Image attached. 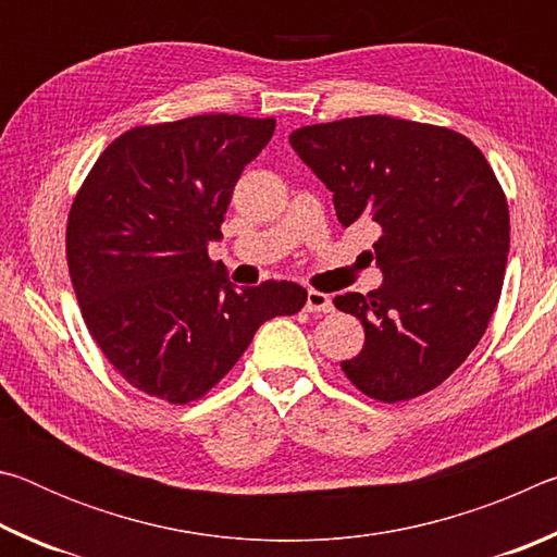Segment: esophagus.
Returning a JSON list of instances; mask_svg holds the SVG:
<instances>
[{"mask_svg": "<svg viewBox=\"0 0 557 557\" xmlns=\"http://www.w3.org/2000/svg\"><path fill=\"white\" fill-rule=\"evenodd\" d=\"M305 309H307V312H317V314L332 312V309H334L332 297L324 295V292L309 289V292H307V305H305Z\"/></svg>", "mask_w": 557, "mask_h": 557, "instance_id": "esophagus-1", "label": "esophagus"}]
</instances>
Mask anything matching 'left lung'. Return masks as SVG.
<instances>
[{
	"label": "left lung",
	"mask_w": 557,
	"mask_h": 557,
	"mask_svg": "<svg viewBox=\"0 0 557 557\" xmlns=\"http://www.w3.org/2000/svg\"><path fill=\"white\" fill-rule=\"evenodd\" d=\"M289 145L334 194L338 223H375L383 285L346 292L366 344L342 371L400 403L437 388L474 351L502 297L508 203L494 169L455 129L388 115L299 127ZM373 258V256H371Z\"/></svg>",
	"instance_id": "1"
}]
</instances>
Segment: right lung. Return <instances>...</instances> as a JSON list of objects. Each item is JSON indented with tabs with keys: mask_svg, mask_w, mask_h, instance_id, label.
I'll return each mask as SVG.
<instances>
[{
	"mask_svg": "<svg viewBox=\"0 0 557 557\" xmlns=\"http://www.w3.org/2000/svg\"><path fill=\"white\" fill-rule=\"evenodd\" d=\"M272 132V117L240 115L132 127L75 194L65 258L83 319L122 379L152 398L199 400L260 324L305 307L295 282L235 289L209 258L235 182Z\"/></svg>",
	"mask_w": 557,
	"mask_h": 557,
	"instance_id": "add662e5",
	"label": "right lung"
}]
</instances>
